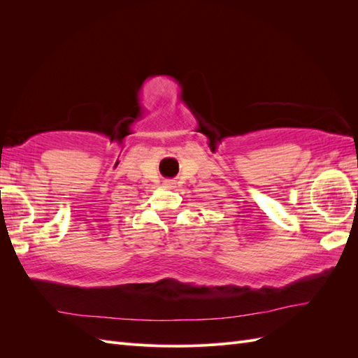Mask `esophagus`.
<instances>
[{"label": "esophagus", "mask_w": 358, "mask_h": 358, "mask_svg": "<svg viewBox=\"0 0 358 358\" xmlns=\"http://www.w3.org/2000/svg\"><path fill=\"white\" fill-rule=\"evenodd\" d=\"M164 185H166L167 188H173V187H175V182H173V180H166Z\"/></svg>", "instance_id": "1"}]
</instances>
